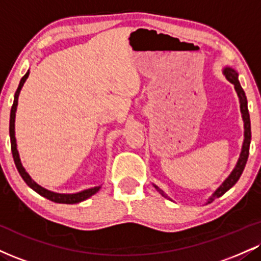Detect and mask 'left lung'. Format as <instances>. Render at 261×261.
<instances>
[{"instance_id": "obj_1", "label": "left lung", "mask_w": 261, "mask_h": 261, "mask_svg": "<svg viewBox=\"0 0 261 261\" xmlns=\"http://www.w3.org/2000/svg\"><path fill=\"white\" fill-rule=\"evenodd\" d=\"M222 74L225 75V77L227 79L230 83L234 86V90H236L238 99H240V108H241V114H242V119H243L244 122V140H243V144H242V149L240 153V158L236 163V166L233 168V170L231 171V174L226 177V180L222 182V184L215 190V192L209 197V199L206 200V204L212 203L213 200L221 197L225 192H227L230 188L233 186L234 184L238 181V178L241 177L242 172L244 170V166H246V163L248 161V155H249V146H250V139H252V131H250V118H249V112H248V102H247V97L246 93H244L243 89H242L240 81H238V73L234 70L233 68L228 67L226 65L224 67V70H222ZM155 187V190L158 191L159 193L162 194L163 197L165 198L170 199V197H168L164 193V191L161 190L156 185H153Z\"/></svg>"}]
</instances>
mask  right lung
Segmentation results:
<instances>
[{
	"label": "right lung",
	"instance_id": "right-lung-1",
	"mask_svg": "<svg viewBox=\"0 0 261 261\" xmlns=\"http://www.w3.org/2000/svg\"><path fill=\"white\" fill-rule=\"evenodd\" d=\"M30 71L28 70L27 74L21 77L19 86H18L17 91H15L14 95V100L13 106H12L11 109V117H9V137H11V148H12V154H13V159L15 163V166H17L18 171H19L20 176L23 177L25 184L29 186L31 190L35 191L36 193H39L40 196L45 197V198L52 200L55 203H62V204H76L83 202V200H86L90 197H92L93 194H96L100 190V186H96L92 188H87V190L80 191V192L76 193H57L53 192V191L47 190V188L40 186L39 184H36L35 181L31 178V176L28 174L25 168L21 164L19 152L17 149V140H15V113H17V107H18V98H19V93L21 91V87L24 86V83L27 81L28 76H29Z\"/></svg>",
	"mask_w": 261,
	"mask_h": 261
}]
</instances>
